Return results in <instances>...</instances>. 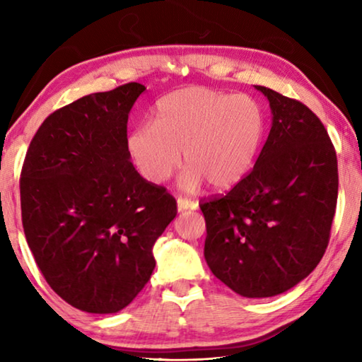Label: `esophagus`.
Listing matches in <instances>:
<instances>
[{
  "label": "esophagus",
  "mask_w": 362,
  "mask_h": 362,
  "mask_svg": "<svg viewBox=\"0 0 362 362\" xmlns=\"http://www.w3.org/2000/svg\"><path fill=\"white\" fill-rule=\"evenodd\" d=\"M177 207H179V211H187V209H192L194 211L196 207H198V203H194V201H189L187 198H180L177 199Z\"/></svg>",
  "instance_id": "34e87169"
}]
</instances>
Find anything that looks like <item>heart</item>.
I'll return each instance as SVG.
<instances>
[{
  "mask_svg": "<svg viewBox=\"0 0 362 362\" xmlns=\"http://www.w3.org/2000/svg\"><path fill=\"white\" fill-rule=\"evenodd\" d=\"M265 129V113L252 97L189 86L158 100L153 124L137 126L127 150L151 183L166 182L183 151V187L194 189L207 182L214 189H228L254 166Z\"/></svg>",
  "mask_w": 362,
  "mask_h": 362,
  "instance_id": "heart-1",
  "label": "heart"
}]
</instances>
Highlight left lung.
<instances>
[{"label": "left lung", "instance_id": "8db88e82", "mask_svg": "<svg viewBox=\"0 0 362 362\" xmlns=\"http://www.w3.org/2000/svg\"><path fill=\"white\" fill-rule=\"evenodd\" d=\"M255 89L273 115L255 166L228 193L199 207L214 276L243 297L265 298L289 291L322 259L339 169L326 127L308 107L265 86Z\"/></svg>", "mask_w": 362, "mask_h": 362}]
</instances>
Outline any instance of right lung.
Here are the masks:
<instances>
[{
  "label": "right lung",
  "mask_w": 362,
  "mask_h": 362,
  "mask_svg": "<svg viewBox=\"0 0 362 362\" xmlns=\"http://www.w3.org/2000/svg\"><path fill=\"white\" fill-rule=\"evenodd\" d=\"M146 88L127 83L52 115L21 174L22 225L42 276L88 313L126 308L148 283L153 246L177 216L166 188L131 163L127 118Z\"/></svg>",
  "instance_id": "obj_1"
}]
</instances>
